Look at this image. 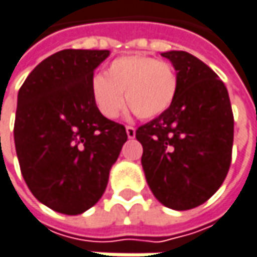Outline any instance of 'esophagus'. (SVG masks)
I'll return each instance as SVG.
<instances>
[{
  "label": "esophagus",
  "mask_w": 257,
  "mask_h": 257,
  "mask_svg": "<svg viewBox=\"0 0 257 257\" xmlns=\"http://www.w3.org/2000/svg\"><path fill=\"white\" fill-rule=\"evenodd\" d=\"M126 134H128V138H134L135 137V128L131 125H126Z\"/></svg>",
  "instance_id": "1"
}]
</instances>
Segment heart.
Instances as JSON below:
<instances>
[{"instance_id":"heart-1","label":"heart","mask_w":257,"mask_h":257,"mask_svg":"<svg viewBox=\"0 0 257 257\" xmlns=\"http://www.w3.org/2000/svg\"><path fill=\"white\" fill-rule=\"evenodd\" d=\"M90 88L93 103L107 119H114L123 110V94L137 117L154 119L172 106L179 90V77L167 61L126 55L116 58L106 75H94Z\"/></svg>"}]
</instances>
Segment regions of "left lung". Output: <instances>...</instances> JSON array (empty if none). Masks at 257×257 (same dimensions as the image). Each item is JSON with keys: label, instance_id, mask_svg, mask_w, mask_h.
<instances>
[{"label": "left lung", "instance_id": "left-lung-1", "mask_svg": "<svg viewBox=\"0 0 257 257\" xmlns=\"http://www.w3.org/2000/svg\"><path fill=\"white\" fill-rule=\"evenodd\" d=\"M179 90L172 106L137 129L148 186L167 208L185 211L206 202L230 170L234 116L218 75L196 56L170 51Z\"/></svg>", "mask_w": 257, "mask_h": 257}]
</instances>
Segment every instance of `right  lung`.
<instances>
[{
	"label": "right lung",
	"mask_w": 257,
	"mask_h": 257,
	"mask_svg": "<svg viewBox=\"0 0 257 257\" xmlns=\"http://www.w3.org/2000/svg\"><path fill=\"white\" fill-rule=\"evenodd\" d=\"M109 51L64 49L42 61L19 90L16 153L24 182L51 209L77 215L101 198L128 134L91 97Z\"/></svg>",
	"instance_id": "1"
}]
</instances>
